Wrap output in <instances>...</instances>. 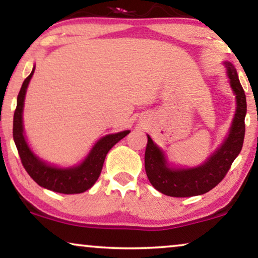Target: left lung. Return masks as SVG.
<instances>
[{
    "instance_id": "8db88e82",
    "label": "left lung",
    "mask_w": 258,
    "mask_h": 258,
    "mask_svg": "<svg viewBox=\"0 0 258 258\" xmlns=\"http://www.w3.org/2000/svg\"><path fill=\"white\" fill-rule=\"evenodd\" d=\"M231 89L236 97L230 130L223 143L206 161L195 167H177L168 161L164 150L148 135L145 150V171L155 189L172 198L197 197L210 191L223 180L243 148L245 135L246 97L239 82L236 68L231 61H223Z\"/></svg>"
}]
</instances>
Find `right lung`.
<instances>
[{"label":"right lung","mask_w":258,"mask_h":258,"mask_svg":"<svg viewBox=\"0 0 258 258\" xmlns=\"http://www.w3.org/2000/svg\"><path fill=\"white\" fill-rule=\"evenodd\" d=\"M35 65L32 73L22 83L16 101V109L13 121V138L20 155L22 165L33 180L42 188L61 194L84 193L95 184L102 170L107 153L116 143L128 135L130 130L118 133H110L100 138L88 155L78 164L71 167H58L39 157L29 146L24 128V107L28 84L33 76Z\"/></svg>","instance_id":"1"}]
</instances>
